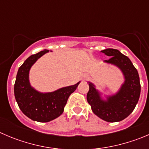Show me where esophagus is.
I'll list each match as a JSON object with an SVG mask.
<instances>
[{"label":"esophagus","instance_id":"obj_1","mask_svg":"<svg viewBox=\"0 0 149 149\" xmlns=\"http://www.w3.org/2000/svg\"><path fill=\"white\" fill-rule=\"evenodd\" d=\"M88 78H89V76L88 75V74H84V75L83 76V77H82V80H88Z\"/></svg>","mask_w":149,"mask_h":149}]
</instances>
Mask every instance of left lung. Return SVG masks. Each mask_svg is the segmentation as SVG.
I'll use <instances>...</instances> for the list:
<instances>
[{
	"label": "left lung",
	"mask_w": 149,
	"mask_h": 149,
	"mask_svg": "<svg viewBox=\"0 0 149 149\" xmlns=\"http://www.w3.org/2000/svg\"><path fill=\"white\" fill-rule=\"evenodd\" d=\"M102 52L110 57L104 63L118 67L124 75V82L119 90L112 95H104L94 84L88 82L89 91L87 101L93 113L107 122L121 121L128 117L134 110L141 94V83L138 72L127 56L119 50L108 48Z\"/></svg>",
	"instance_id": "8db88e82"
}]
</instances>
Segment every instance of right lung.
<instances>
[{"instance_id": "add662e5", "label": "right lung", "mask_w": 149, "mask_h": 149, "mask_svg": "<svg viewBox=\"0 0 149 149\" xmlns=\"http://www.w3.org/2000/svg\"><path fill=\"white\" fill-rule=\"evenodd\" d=\"M48 52V49H44L24 61L18 69L14 88L15 99L21 111L31 120L38 122H49L59 117L64 110L69 97L80 83L47 93L39 92L32 87L29 80L30 69L39 58Z\"/></svg>"}]
</instances>
